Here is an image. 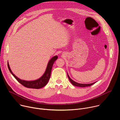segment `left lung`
<instances>
[{
  "label": "left lung",
  "instance_id": "1",
  "mask_svg": "<svg viewBox=\"0 0 120 120\" xmlns=\"http://www.w3.org/2000/svg\"><path fill=\"white\" fill-rule=\"evenodd\" d=\"M67 75H68V77L69 78V81H70V82H71V83L75 86H77V87H89V86H90L91 85H92L93 84H94V83H95L96 82H93V83H90V84H82V83H78L77 82H75V81H73L72 79H71V78L70 77V76H69V75L67 73Z\"/></svg>",
  "mask_w": 120,
  "mask_h": 120
}]
</instances>
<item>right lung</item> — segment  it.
Returning a JSON list of instances; mask_svg holds the SVG:
<instances>
[{
  "label": "right lung",
  "mask_w": 120,
  "mask_h": 120,
  "mask_svg": "<svg viewBox=\"0 0 120 120\" xmlns=\"http://www.w3.org/2000/svg\"><path fill=\"white\" fill-rule=\"evenodd\" d=\"M57 58H58V56H53L49 61L48 64L47 65L46 71L43 74V75L41 78H39V79H36V80H34V81H24V80H23V79H19L13 73L9 66L8 62V69L10 72H11V73L13 75V76L15 78V79L19 83H20L24 87L28 88L38 89H41L44 87L48 83L49 79L50 78L51 72L53 65L54 62L56 60Z\"/></svg>",
  "instance_id": "right-lung-1"
}]
</instances>
